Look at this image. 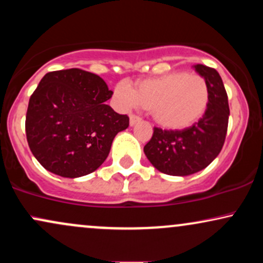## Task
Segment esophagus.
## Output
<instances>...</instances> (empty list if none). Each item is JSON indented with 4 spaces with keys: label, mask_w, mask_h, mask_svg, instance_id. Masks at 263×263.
<instances>
[{
    "label": "esophagus",
    "mask_w": 263,
    "mask_h": 263,
    "mask_svg": "<svg viewBox=\"0 0 263 263\" xmlns=\"http://www.w3.org/2000/svg\"><path fill=\"white\" fill-rule=\"evenodd\" d=\"M140 117L138 116H135V115H131V116H129V126H135L136 123H137L138 121H140Z\"/></svg>",
    "instance_id": "34e87169"
}]
</instances>
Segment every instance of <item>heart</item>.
<instances>
[{
  "label": "heart",
  "instance_id": "heart-1",
  "mask_svg": "<svg viewBox=\"0 0 263 263\" xmlns=\"http://www.w3.org/2000/svg\"><path fill=\"white\" fill-rule=\"evenodd\" d=\"M114 99L122 108H147L157 125L178 131L190 127L204 116L209 106L210 89L201 75L174 71L137 81L134 89L119 84L114 90Z\"/></svg>",
  "mask_w": 263,
  "mask_h": 263
}]
</instances>
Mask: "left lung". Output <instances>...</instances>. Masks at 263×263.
Returning <instances> with one entry per match:
<instances>
[{
  "mask_svg": "<svg viewBox=\"0 0 263 263\" xmlns=\"http://www.w3.org/2000/svg\"><path fill=\"white\" fill-rule=\"evenodd\" d=\"M209 84L210 100L204 116L192 127L182 131L156 128L143 152L153 167L168 176L186 177L204 170L224 146L228 131V95L215 69L203 64L193 65Z\"/></svg>",
  "mask_w": 263,
  "mask_h": 263,
  "instance_id": "obj_1",
  "label": "left lung"
}]
</instances>
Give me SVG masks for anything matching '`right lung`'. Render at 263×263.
Masks as SVG:
<instances>
[{
    "mask_svg": "<svg viewBox=\"0 0 263 263\" xmlns=\"http://www.w3.org/2000/svg\"><path fill=\"white\" fill-rule=\"evenodd\" d=\"M112 93L99 75L81 69L44 75L29 99L26 135L45 170L79 178L105 162L115 136L129 121L105 104Z\"/></svg>",
    "mask_w": 263,
    "mask_h": 263,
    "instance_id": "obj_1",
    "label": "right lung"
}]
</instances>
